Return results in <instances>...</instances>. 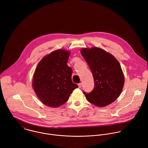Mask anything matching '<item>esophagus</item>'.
Instances as JSON below:
<instances>
[{"instance_id":"34e87169","label":"esophagus","mask_w":148,"mask_h":148,"mask_svg":"<svg viewBox=\"0 0 148 148\" xmlns=\"http://www.w3.org/2000/svg\"><path fill=\"white\" fill-rule=\"evenodd\" d=\"M78 87H79V88H81V86H82V83H79V84H78Z\"/></svg>"}]
</instances>
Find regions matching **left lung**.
<instances>
[{"instance_id": "1", "label": "left lung", "mask_w": 148, "mask_h": 148, "mask_svg": "<svg viewBox=\"0 0 148 148\" xmlns=\"http://www.w3.org/2000/svg\"><path fill=\"white\" fill-rule=\"evenodd\" d=\"M81 53L93 74L95 86L90 93L83 92L90 103L104 107L116 101L124 84V76L117 60L103 49L83 48Z\"/></svg>"}]
</instances>
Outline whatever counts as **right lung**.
I'll return each mask as SVG.
<instances>
[{"label":"right lung","mask_w":148,"mask_h":148,"mask_svg":"<svg viewBox=\"0 0 148 148\" xmlns=\"http://www.w3.org/2000/svg\"><path fill=\"white\" fill-rule=\"evenodd\" d=\"M70 53L58 49L45 56L35 70L32 86L45 105L58 108L65 103L78 86L72 82L73 70L67 65Z\"/></svg>","instance_id":"add662e5"}]
</instances>
